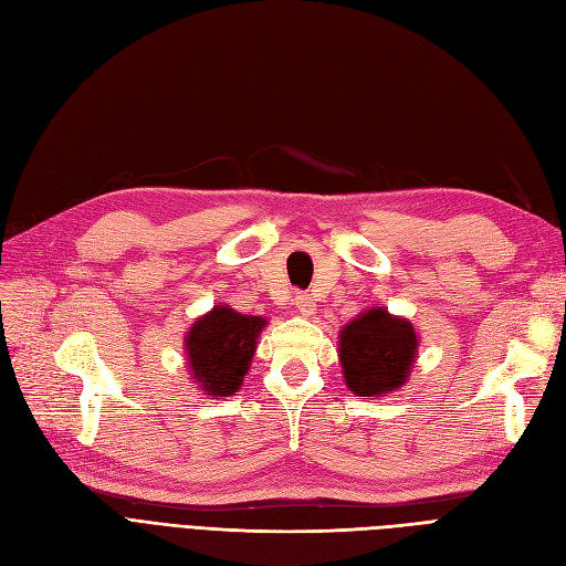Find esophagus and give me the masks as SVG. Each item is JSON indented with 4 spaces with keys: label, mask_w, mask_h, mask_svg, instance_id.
Segmentation results:
<instances>
[{
    "label": "esophagus",
    "mask_w": 566,
    "mask_h": 566,
    "mask_svg": "<svg viewBox=\"0 0 566 566\" xmlns=\"http://www.w3.org/2000/svg\"><path fill=\"white\" fill-rule=\"evenodd\" d=\"M295 306H297V312H300L302 316H312V314L316 312L314 297L306 295V293H297V295H295Z\"/></svg>",
    "instance_id": "1"
}]
</instances>
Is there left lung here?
I'll use <instances>...</instances> for the list:
<instances>
[{
	"instance_id": "1",
	"label": "left lung",
	"mask_w": 566,
	"mask_h": 566,
	"mask_svg": "<svg viewBox=\"0 0 566 566\" xmlns=\"http://www.w3.org/2000/svg\"><path fill=\"white\" fill-rule=\"evenodd\" d=\"M413 323L391 316L385 306L358 314L339 331V364L356 397H382L399 389L416 364Z\"/></svg>"
}]
</instances>
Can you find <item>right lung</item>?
<instances>
[{
	"instance_id": "1",
	"label": "right lung",
	"mask_w": 566,
	"mask_h": 566,
	"mask_svg": "<svg viewBox=\"0 0 566 566\" xmlns=\"http://www.w3.org/2000/svg\"><path fill=\"white\" fill-rule=\"evenodd\" d=\"M264 325L266 318L238 314L227 304L200 316L184 345L193 382L212 397H231L241 389Z\"/></svg>"
}]
</instances>
